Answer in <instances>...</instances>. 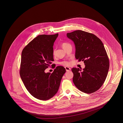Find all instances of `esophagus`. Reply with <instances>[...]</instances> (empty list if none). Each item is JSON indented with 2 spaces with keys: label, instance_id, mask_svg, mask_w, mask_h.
I'll return each mask as SVG.
<instances>
[{
  "label": "esophagus",
  "instance_id": "esophagus-1",
  "mask_svg": "<svg viewBox=\"0 0 123 123\" xmlns=\"http://www.w3.org/2000/svg\"><path fill=\"white\" fill-rule=\"evenodd\" d=\"M65 70H66L67 71H70V70H71V69H70V67H65Z\"/></svg>",
  "mask_w": 123,
  "mask_h": 123
}]
</instances>
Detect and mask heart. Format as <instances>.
Returning <instances> with one entry per match:
<instances>
[{
    "label": "heart",
    "mask_w": 123,
    "mask_h": 123,
    "mask_svg": "<svg viewBox=\"0 0 123 123\" xmlns=\"http://www.w3.org/2000/svg\"><path fill=\"white\" fill-rule=\"evenodd\" d=\"M68 45H69L68 43H63L62 44V46L63 48H64V47ZM55 53V50H54L53 51V54L54 55ZM61 64H63V65H69L70 64V63L69 61H64L62 62L61 63Z\"/></svg>",
    "instance_id": "heart-1"
}]
</instances>
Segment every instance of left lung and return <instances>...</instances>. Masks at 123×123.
Here are the masks:
<instances>
[{"instance_id":"1","label":"left lung","mask_w":123,"mask_h":123,"mask_svg":"<svg viewBox=\"0 0 123 123\" xmlns=\"http://www.w3.org/2000/svg\"><path fill=\"white\" fill-rule=\"evenodd\" d=\"M73 41L75 58L83 61L85 67L72 68L73 82L82 92L91 94L98 90L105 82L109 68V61L105 47L96 35L78 30L67 34Z\"/></svg>"}]
</instances>
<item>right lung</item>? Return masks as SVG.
Listing matches in <instances>:
<instances>
[{"instance_id":"add662e5","label":"right lung","mask_w":123,"mask_h":123,"mask_svg":"<svg viewBox=\"0 0 123 123\" xmlns=\"http://www.w3.org/2000/svg\"><path fill=\"white\" fill-rule=\"evenodd\" d=\"M58 35H38L22 53L21 78L29 93L40 100L50 99L56 94L66 72L62 66H57L52 74L45 72L54 61L53 46Z\"/></svg>"}]
</instances>
